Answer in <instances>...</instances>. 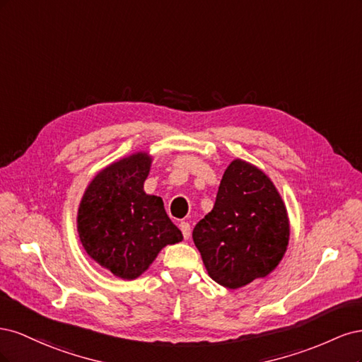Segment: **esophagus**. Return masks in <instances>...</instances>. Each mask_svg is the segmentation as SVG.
Here are the masks:
<instances>
[{
  "label": "esophagus",
  "instance_id": "esophagus-1",
  "mask_svg": "<svg viewBox=\"0 0 362 362\" xmlns=\"http://www.w3.org/2000/svg\"><path fill=\"white\" fill-rule=\"evenodd\" d=\"M180 229H181V233H182L184 238L189 240V237H190V234H192L190 223H189V222H181V223H180Z\"/></svg>",
  "mask_w": 362,
  "mask_h": 362
}]
</instances>
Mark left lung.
<instances>
[{"instance_id":"8db88e82","label":"left lung","mask_w":362,"mask_h":362,"mask_svg":"<svg viewBox=\"0 0 362 362\" xmlns=\"http://www.w3.org/2000/svg\"><path fill=\"white\" fill-rule=\"evenodd\" d=\"M290 218L275 184L255 164L226 168L213 210L193 229V242L213 281L240 288L278 267L288 247Z\"/></svg>"}]
</instances>
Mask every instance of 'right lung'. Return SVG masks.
Masks as SVG:
<instances>
[{
    "label": "right lung",
    "mask_w": 362,
    "mask_h": 362,
    "mask_svg": "<svg viewBox=\"0 0 362 362\" xmlns=\"http://www.w3.org/2000/svg\"><path fill=\"white\" fill-rule=\"evenodd\" d=\"M151 166L146 151L108 164L86 187L76 213L86 254L125 281L145 273L164 246L182 240L163 199L144 190Z\"/></svg>",
    "instance_id": "add662e5"
}]
</instances>
